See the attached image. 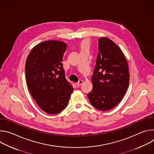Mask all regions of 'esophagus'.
<instances>
[{"label": "esophagus", "mask_w": 154, "mask_h": 154, "mask_svg": "<svg viewBox=\"0 0 154 154\" xmlns=\"http://www.w3.org/2000/svg\"><path fill=\"white\" fill-rule=\"evenodd\" d=\"M83 81L82 80H80L76 83V85H77V86H80L83 83Z\"/></svg>", "instance_id": "obj_1"}]
</instances>
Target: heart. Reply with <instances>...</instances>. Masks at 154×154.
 Instances as JSON below:
<instances>
[{"instance_id": "heart-1", "label": "heart", "mask_w": 154, "mask_h": 154, "mask_svg": "<svg viewBox=\"0 0 154 154\" xmlns=\"http://www.w3.org/2000/svg\"><path fill=\"white\" fill-rule=\"evenodd\" d=\"M87 46H88V42H87L86 41H83V42H82V49L87 48Z\"/></svg>"}]
</instances>
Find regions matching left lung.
Instances as JSON below:
<instances>
[{"mask_svg":"<svg viewBox=\"0 0 154 154\" xmlns=\"http://www.w3.org/2000/svg\"><path fill=\"white\" fill-rule=\"evenodd\" d=\"M99 52L92 77L93 90L88 94L91 105L106 111L122 100L129 85L128 63L124 53L112 40L99 39Z\"/></svg>","mask_w":154,"mask_h":154,"instance_id":"8db88e82","label":"left lung"}]
</instances>
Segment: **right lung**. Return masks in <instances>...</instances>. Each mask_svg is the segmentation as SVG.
Masks as SVG:
<instances>
[{"label":"right lung","mask_w":154,"mask_h":154,"mask_svg":"<svg viewBox=\"0 0 154 154\" xmlns=\"http://www.w3.org/2000/svg\"><path fill=\"white\" fill-rule=\"evenodd\" d=\"M66 44L56 40L36 45L26 63L29 90L38 106L48 114L59 113L67 106L74 88L66 80L63 58Z\"/></svg>","instance_id":"right-lung-1"}]
</instances>
